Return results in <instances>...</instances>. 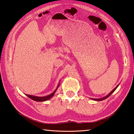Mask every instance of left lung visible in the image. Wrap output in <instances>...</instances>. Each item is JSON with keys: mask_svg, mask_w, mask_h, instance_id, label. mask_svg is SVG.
<instances>
[{"mask_svg": "<svg viewBox=\"0 0 134 134\" xmlns=\"http://www.w3.org/2000/svg\"><path fill=\"white\" fill-rule=\"evenodd\" d=\"M119 85V84L118 85V86H116V87L114 89L112 90V91H111V92L109 93L108 94L106 95V96H105V97H102V98H99V99H94V98H90V99H92V100H96V101H102V100H105V99H107L108 97H109V96H110V95L113 93V92H114L115 90L117 89V87H118Z\"/></svg>", "mask_w": 134, "mask_h": 134, "instance_id": "obj_1", "label": "left lung"}]
</instances>
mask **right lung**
I'll list each match as a JSON object with an SVG mask.
<instances>
[{
    "label": "right lung",
    "mask_w": 134,
    "mask_h": 134,
    "mask_svg": "<svg viewBox=\"0 0 134 134\" xmlns=\"http://www.w3.org/2000/svg\"><path fill=\"white\" fill-rule=\"evenodd\" d=\"M59 86H60V82H59L58 86L57 87L56 89L55 90V91H54L53 93H52L51 94L48 95V96H43V97H39V96H34V95H29V94H26V95L28 97H29V98L31 99L32 100H34V101H36V102H44V101L48 100L50 99L51 97L54 96V94H55V92H56V90H57L58 87H59Z\"/></svg>",
    "instance_id": "1"
}]
</instances>
